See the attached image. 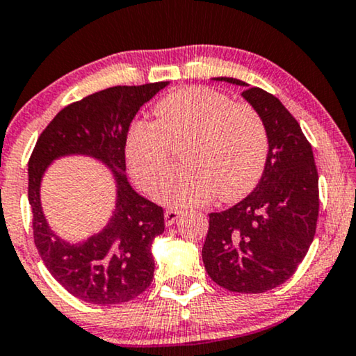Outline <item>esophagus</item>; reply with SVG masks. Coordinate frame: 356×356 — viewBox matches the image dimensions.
<instances>
[{
	"label": "esophagus",
	"instance_id": "esophagus-1",
	"mask_svg": "<svg viewBox=\"0 0 356 356\" xmlns=\"http://www.w3.org/2000/svg\"><path fill=\"white\" fill-rule=\"evenodd\" d=\"M179 215H181V211H179V210H165V213H164L165 225H168V227H170V225H172L175 220L179 218Z\"/></svg>",
	"mask_w": 356,
	"mask_h": 356
}]
</instances>
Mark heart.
<instances>
[{
    "label": "heart",
    "instance_id": "1",
    "mask_svg": "<svg viewBox=\"0 0 356 356\" xmlns=\"http://www.w3.org/2000/svg\"><path fill=\"white\" fill-rule=\"evenodd\" d=\"M154 121L129 126L124 157L143 191L154 193L168 174L174 147L186 163L169 175L159 199L170 207L205 205L215 195L233 202L248 195L266 168L269 136L250 103L209 87H187L154 105Z\"/></svg>",
    "mask_w": 356,
    "mask_h": 356
}]
</instances>
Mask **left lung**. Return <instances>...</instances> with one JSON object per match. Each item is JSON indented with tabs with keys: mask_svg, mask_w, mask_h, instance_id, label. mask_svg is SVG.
Returning a JSON list of instances; mask_svg holds the SVG:
<instances>
[{
	"mask_svg": "<svg viewBox=\"0 0 356 356\" xmlns=\"http://www.w3.org/2000/svg\"><path fill=\"white\" fill-rule=\"evenodd\" d=\"M263 116L269 136L258 186L232 209L210 213L202 258L211 281L232 292L259 294L286 282L307 254L318 217V174L312 146L271 93L232 77Z\"/></svg>",
	"mask_w": 356,
	"mask_h": 356,
	"instance_id": "1",
	"label": "left lung"
}]
</instances>
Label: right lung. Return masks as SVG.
Listing matches in <instances>:
<instances>
[{
	"instance_id": "right-lung-1",
	"label": "right lung",
	"mask_w": 356,
	"mask_h": 356,
	"mask_svg": "<svg viewBox=\"0 0 356 356\" xmlns=\"http://www.w3.org/2000/svg\"><path fill=\"white\" fill-rule=\"evenodd\" d=\"M169 82L111 87L72 103L40 134L28 164V197L34 243L60 286L90 304H123L149 287L154 276L151 246L164 232L163 207L134 191L126 177L124 141L145 103ZM67 155H87L114 174L115 209L105 227L82 242L58 237L40 204V184L49 165Z\"/></svg>"
}]
</instances>
